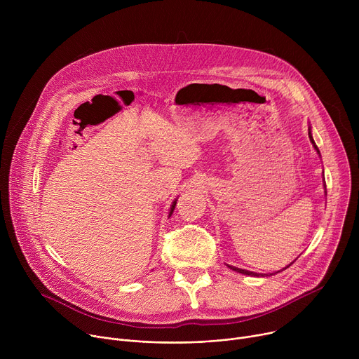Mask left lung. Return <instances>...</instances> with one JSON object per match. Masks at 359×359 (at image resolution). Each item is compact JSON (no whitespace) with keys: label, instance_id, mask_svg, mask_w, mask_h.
<instances>
[{"label":"left lung","instance_id":"1","mask_svg":"<svg viewBox=\"0 0 359 359\" xmlns=\"http://www.w3.org/2000/svg\"><path fill=\"white\" fill-rule=\"evenodd\" d=\"M309 130H310V129H309ZM309 136H310V139H311V142H313V144H314L316 150L320 153L318 147H317V146H316V143H314V139H313V136H311V132H309ZM227 267H230L231 270H234V271H237V273H241V274H247V276H259V274H255V273H251V271H247V270H241V269H237V267H231V266H227Z\"/></svg>","mask_w":359,"mask_h":359}]
</instances>
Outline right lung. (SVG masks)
Here are the masks:
<instances>
[{
  "label": "right lung",
  "instance_id": "obj_1",
  "mask_svg": "<svg viewBox=\"0 0 359 359\" xmlns=\"http://www.w3.org/2000/svg\"><path fill=\"white\" fill-rule=\"evenodd\" d=\"M175 206H176V200L173 201V204H172V209H170V215L173 213V210H175Z\"/></svg>",
  "mask_w": 359,
  "mask_h": 359
}]
</instances>
